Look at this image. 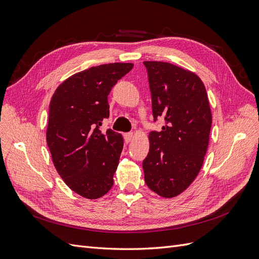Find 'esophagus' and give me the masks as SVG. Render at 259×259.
I'll use <instances>...</instances> for the list:
<instances>
[{"instance_id":"34e87169","label":"esophagus","mask_w":259,"mask_h":259,"mask_svg":"<svg viewBox=\"0 0 259 259\" xmlns=\"http://www.w3.org/2000/svg\"><path fill=\"white\" fill-rule=\"evenodd\" d=\"M133 138V133H125L124 134V140L125 143H130Z\"/></svg>"}]
</instances>
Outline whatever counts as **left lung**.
<instances>
[{"label": "left lung", "mask_w": 259, "mask_h": 259, "mask_svg": "<svg viewBox=\"0 0 259 259\" xmlns=\"http://www.w3.org/2000/svg\"><path fill=\"white\" fill-rule=\"evenodd\" d=\"M144 65L153 121H164L161 132L149 133L145 182L161 197L173 198L189 187L202 167L211 126L208 98L197 74L163 61Z\"/></svg>", "instance_id": "left-lung-1"}]
</instances>
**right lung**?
I'll return each instance as SVG.
<instances>
[{"label":"right lung","instance_id":"right-lung-1","mask_svg":"<svg viewBox=\"0 0 259 259\" xmlns=\"http://www.w3.org/2000/svg\"><path fill=\"white\" fill-rule=\"evenodd\" d=\"M133 66L114 62L84 70L62 82L51 99L46 142L54 165L84 198L103 197L113 185L123 138L100 126L109 117V93Z\"/></svg>","mask_w":259,"mask_h":259}]
</instances>
